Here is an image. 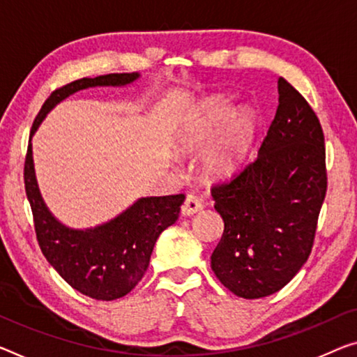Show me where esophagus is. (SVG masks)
Wrapping results in <instances>:
<instances>
[{"instance_id": "esophagus-1", "label": "esophagus", "mask_w": 357, "mask_h": 357, "mask_svg": "<svg viewBox=\"0 0 357 357\" xmlns=\"http://www.w3.org/2000/svg\"><path fill=\"white\" fill-rule=\"evenodd\" d=\"M202 209V202L199 201V197H196L195 195H188L182 206V213L183 215H195L196 212H199Z\"/></svg>"}]
</instances>
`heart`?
Wrapping results in <instances>:
<instances>
[{
  "label": "heart",
  "instance_id": "obj_1",
  "mask_svg": "<svg viewBox=\"0 0 357 357\" xmlns=\"http://www.w3.org/2000/svg\"><path fill=\"white\" fill-rule=\"evenodd\" d=\"M254 124L248 114H236L227 102H213L197 114L183 134L185 150L204 146L217 134V140L207 148L204 162L209 171L225 174L244 160L249 151Z\"/></svg>",
  "mask_w": 357,
  "mask_h": 357
}]
</instances>
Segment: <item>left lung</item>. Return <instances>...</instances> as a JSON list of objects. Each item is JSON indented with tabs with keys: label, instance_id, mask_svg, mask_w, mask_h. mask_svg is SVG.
<instances>
[{
	"label": "left lung",
	"instance_id": "obj_1",
	"mask_svg": "<svg viewBox=\"0 0 357 357\" xmlns=\"http://www.w3.org/2000/svg\"><path fill=\"white\" fill-rule=\"evenodd\" d=\"M279 105L259 155L212 186L225 223L211 266L243 298L281 290L308 260L327 191L319 119L303 96L278 79Z\"/></svg>",
	"mask_w": 357,
	"mask_h": 357
}]
</instances>
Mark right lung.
I'll use <instances>...</instances> for the list:
<instances>
[{
  "instance_id": "1",
  "label": "right lung",
  "mask_w": 357,
  "mask_h": 357,
  "mask_svg": "<svg viewBox=\"0 0 357 357\" xmlns=\"http://www.w3.org/2000/svg\"><path fill=\"white\" fill-rule=\"evenodd\" d=\"M139 78V73L102 75L54 91L33 123L25 158V191L43 255L75 290L102 301L121 298L140 282L156 239L178 218L185 195L139 197L112 220L94 228H70L52 215L38 188L31 137L47 113L75 92L96 86H128Z\"/></svg>"
}]
</instances>
